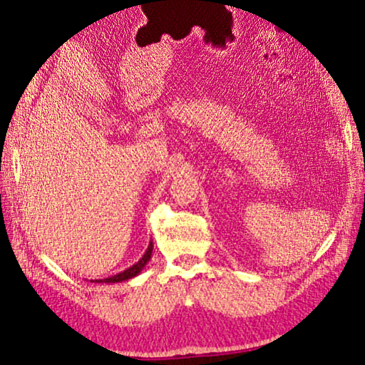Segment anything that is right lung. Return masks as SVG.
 Listing matches in <instances>:
<instances>
[{"mask_svg":"<svg viewBox=\"0 0 365 365\" xmlns=\"http://www.w3.org/2000/svg\"><path fill=\"white\" fill-rule=\"evenodd\" d=\"M151 252H153V243H150V246H148V250H146V252L143 255V257H141L137 264L132 265V267H128L127 270H123V272H120V274H117L114 277H109V279H103V280H96V282L98 283H117V282H123V280L132 279V277L138 275L140 272H141V269H143L145 265H146V262L150 261Z\"/></svg>","mask_w":365,"mask_h":365,"instance_id":"add662e5","label":"right lung"}]
</instances>
